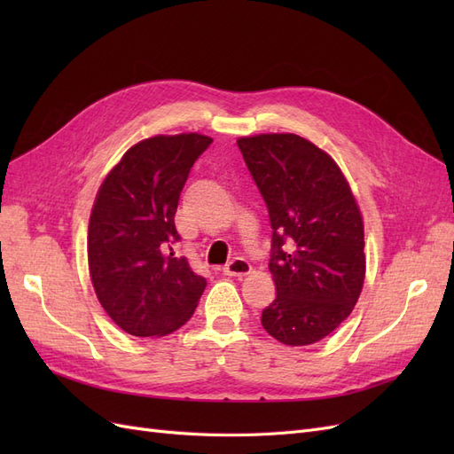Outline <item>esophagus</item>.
Listing matches in <instances>:
<instances>
[{
    "label": "esophagus",
    "instance_id": "esophagus-1",
    "mask_svg": "<svg viewBox=\"0 0 454 454\" xmlns=\"http://www.w3.org/2000/svg\"><path fill=\"white\" fill-rule=\"evenodd\" d=\"M250 270H252V265L242 257H235L223 267V272L227 274V277H246Z\"/></svg>",
    "mask_w": 454,
    "mask_h": 454
}]
</instances>
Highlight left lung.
Masks as SVG:
<instances>
[{"label":"left lung","mask_w":454,"mask_h":454,"mask_svg":"<svg viewBox=\"0 0 454 454\" xmlns=\"http://www.w3.org/2000/svg\"><path fill=\"white\" fill-rule=\"evenodd\" d=\"M237 144L272 227L277 299L261 324L284 345H312L345 322L360 297V208L335 160L301 136L259 134Z\"/></svg>","instance_id":"obj_1"}]
</instances>
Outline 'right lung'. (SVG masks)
Here are the masks:
<instances>
[{
    "label": "right lung",
    "mask_w": 454,
    "mask_h": 454,
    "mask_svg": "<svg viewBox=\"0 0 454 454\" xmlns=\"http://www.w3.org/2000/svg\"><path fill=\"white\" fill-rule=\"evenodd\" d=\"M210 144L195 132L147 138L122 155L96 195L87 242L92 286L109 318L134 337L176 332L206 287L172 244L180 240V193Z\"/></svg>",
    "instance_id": "obj_1"
}]
</instances>
